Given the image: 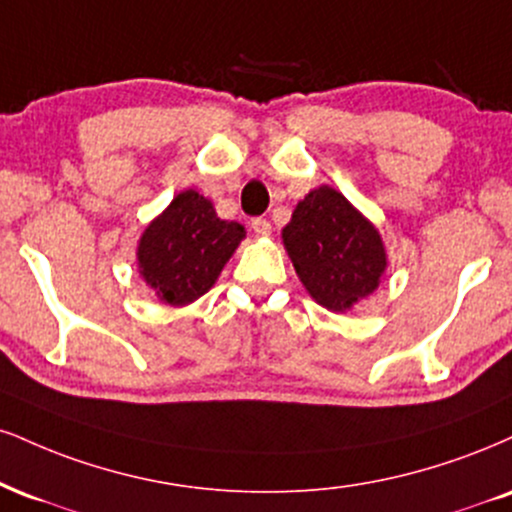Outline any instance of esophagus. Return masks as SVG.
Instances as JSON below:
<instances>
[{
  "label": "esophagus",
  "mask_w": 512,
  "mask_h": 512,
  "mask_svg": "<svg viewBox=\"0 0 512 512\" xmlns=\"http://www.w3.org/2000/svg\"><path fill=\"white\" fill-rule=\"evenodd\" d=\"M250 226H252V231L257 233V236H269V233H272V224H269V221L262 219V217L252 219Z\"/></svg>",
  "instance_id": "34e87169"
}]
</instances>
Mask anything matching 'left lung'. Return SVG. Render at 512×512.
Masks as SVG:
<instances>
[{
    "label": "left lung",
    "instance_id": "1",
    "mask_svg": "<svg viewBox=\"0 0 512 512\" xmlns=\"http://www.w3.org/2000/svg\"><path fill=\"white\" fill-rule=\"evenodd\" d=\"M281 238L307 293L331 312L365 300L384 276L379 231L329 186L310 190L298 202Z\"/></svg>",
    "mask_w": 512,
    "mask_h": 512
}]
</instances>
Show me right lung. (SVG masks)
<instances>
[{"mask_svg":"<svg viewBox=\"0 0 512 512\" xmlns=\"http://www.w3.org/2000/svg\"><path fill=\"white\" fill-rule=\"evenodd\" d=\"M243 238L238 221L219 219L205 195L183 190L140 236V276L162 303L188 305L214 286Z\"/></svg>","mask_w":512,"mask_h":512,"instance_id":"add662e5","label":"right lung"}]
</instances>
